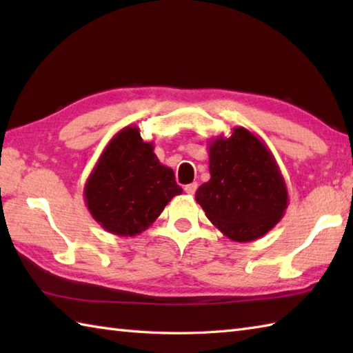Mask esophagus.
I'll use <instances>...</instances> for the list:
<instances>
[{
	"label": "esophagus",
	"instance_id": "esophagus-1",
	"mask_svg": "<svg viewBox=\"0 0 353 353\" xmlns=\"http://www.w3.org/2000/svg\"><path fill=\"white\" fill-rule=\"evenodd\" d=\"M196 191H197V183L196 182L185 186V192L190 194V196H192V194H196Z\"/></svg>",
	"mask_w": 353,
	"mask_h": 353
}]
</instances>
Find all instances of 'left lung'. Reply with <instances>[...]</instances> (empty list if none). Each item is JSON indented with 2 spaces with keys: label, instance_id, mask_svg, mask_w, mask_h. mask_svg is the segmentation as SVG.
I'll return each instance as SVG.
<instances>
[{
  "label": "left lung",
  "instance_id": "obj_1",
  "mask_svg": "<svg viewBox=\"0 0 353 353\" xmlns=\"http://www.w3.org/2000/svg\"><path fill=\"white\" fill-rule=\"evenodd\" d=\"M211 179L197 203L223 235L249 243L272 230L288 206V191L273 153L256 134L235 127L229 138L209 141Z\"/></svg>",
  "mask_w": 353,
  "mask_h": 353
}]
</instances>
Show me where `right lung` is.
<instances>
[{
  "instance_id": "add662e5",
  "label": "right lung",
  "mask_w": 353,
  "mask_h": 353,
  "mask_svg": "<svg viewBox=\"0 0 353 353\" xmlns=\"http://www.w3.org/2000/svg\"><path fill=\"white\" fill-rule=\"evenodd\" d=\"M127 125L109 141L85 183V201L100 226L118 236H134L156 221L168 201L182 194L174 171Z\"/></svg>"
}]
</instances>
